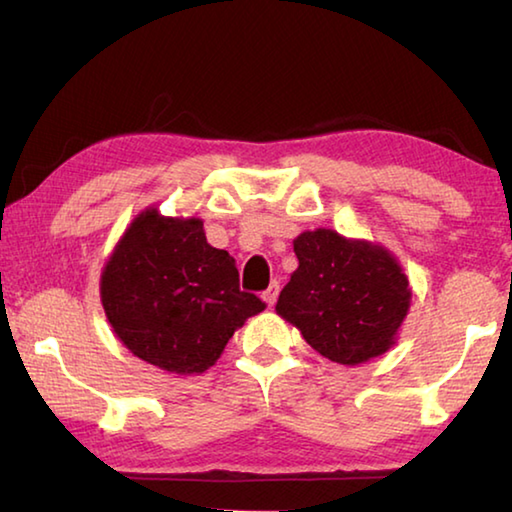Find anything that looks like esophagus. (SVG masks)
Returning <instances> with one entry per match:
<instances>
[{"instance_id":"esophagus-1","label":"esophagus","mask_w":512,"mask_h":512,"mask_svg":"<svg viewBox=\"0 0 512 512\" xmlns=\"http://www.w3.org/2000/svg\"><path fill=\"white\" fill-rule=\"evenodd\" d=\"M277 293H280V282L273 280V282H271V287H268V289L262 293V298H264V302H266L268 307H273V305H275Z\"/></svg>"}]
</instances>
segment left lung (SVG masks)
Masks as SVG:
<instances>
[{
  "label": "left lung",
  "instance_id": "obj_1",
  "mask_svg": "<svg viewBox=\"0 0 512 512\" xmlns=\"http://www.w3.org/2000/svg\"><path fill=\"white\" fill-rule=\"evenodd\" d=\"M298 268L275 311L325 359L359 366L397 343L411 287L391 250L316 228L293 239Z\"/></svg>",
  "mask_w": 512,
  "mask_h": 512
}]
</instances>
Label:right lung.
<instances>
[{
	"instance_id": "right-lung-1",
	"label": "right lung",
	"mask_w": 512,
	"mask_h": 512,
	"mask_svg": "<svg viewBox=\"0 0 512 512\" xmlns=\"http://www.w3.org/2000/svg\"><path fill=\"white\" fill-rule=\"evenodd\" d=\"M101 305L117 339L169 375H201L250 316L264 311L239 289L228 250L207 244L203 219L146 207L101 271Z\"/></svg>"
}]
</instances>
